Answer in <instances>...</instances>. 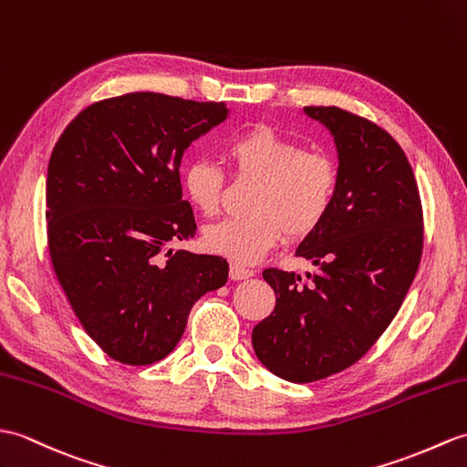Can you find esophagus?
<instances>
[{
    "instance_id": "obj_1",
    "label": "esophagus",
    "mask_w": 467,
    "mask_h": 467,
    "mask_svg": "<svg viewBox=\"0 0 467 467\" xmlns=\"http://www.w3.org/2000/svg\"><path fill=\"white\" fill-rule=\"evenodd\" d=\"M229 275H231V278H233V280H246V278L254 276V270H251V268H246V266H241V265L233 263V265H231V270H229Z\"/></svg>"
}]
</instances>
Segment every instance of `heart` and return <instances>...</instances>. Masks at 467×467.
Segmentation results:
<instances>
[{
    "mask_svg": "<svg viewBox=\"0 0 467 467\" xmlns=\"http://www.w3.org/2000/svg\"><path fill=\"white\" fill-rule=\"evenodd\" d=\"M238 175L258 181L246 209L251 214L209 224L202 244L236 265H254L273 248L283 233L298 241L312 234L327 219L338 169L322 153H310L276 129L258 125L236 135L226 145ZM224 175L211 159H194L182 171V191L204 216L219 213Z\"/></svg>",
    "mask_w": 467,
    "mask_h": 467,
    "instance_id": "heart-1",
    "label": "heart"
}]
</instances>
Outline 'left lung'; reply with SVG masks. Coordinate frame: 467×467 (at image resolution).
Instances as JSON below:
<instances>
[{
	"label": "left lung",
	"instance_id": "8db88e82",
	"mask_svg": "<svg viewBox=\"0 0 467 467\" xmlns=\"http://www.w3.org/2000/svg\"><path fill=\"white\" fill-rule=\"evenodd\" d=\"M328 129L338 187L327 219L296 254L314 273L266 268L276 306L253 330L265 368L288 382L328 378L372 348L402 306L424 244L421 202L392 135L338 107H305Z\"/></svg>",
	"mask_w": 467,
	"mask_h": 467
}]
</instances>
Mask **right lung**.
<instances>
[{
    "label": "right lung",
    "mask_w": 467,
    "mask_h": 467,
    "mask_svg": "<svg viewBox=\"0 0 467 467\" xmlns=\"http://www.w3.org/2000/svg\"><path fill=\"white\" fill-rule=\"evenodd\" d=\"M229 115L224 103L127 93L83 109L53 149L51 263L85 332L117 362L169 356L194 302L229 278L221 256L164 253L197 231L182 201L184 149Z\"/></svg>",
    "instance_id": "obj_1"
}]
</instances>
